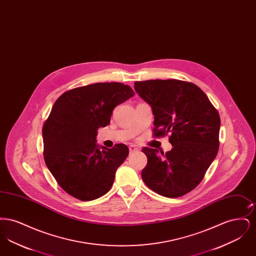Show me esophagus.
I'll use <instances>...</instances> for the list:
<instances>
[{
    "instance_id": "34e87169",
    "label": "esophagus",
    "mask_w": 256,
    "mask_h": 256,
    "mask_svg": "<svg viewBox=\"0 0 256 256\" xmlns=\"http://www.w3.org/2000/svg\"><path fill=\"white\" fill-rule=\"evenodd\" d=\"M128 148H130V152H138L139 150V148L135 146V145H130V146H128Z\"/></svg>"
}]
</instances>
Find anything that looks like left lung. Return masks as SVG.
Returning a JSON list of instances; mask_svg holds the SVG:
<instances>
[{
    "label": "left lung",
    "instance_id": "obj_1",
    "mask_svg": "<svg viewBox=\"0 0 256 256\" xmlns=\"http://www.w3.org/2000/svg\"><path fill=\"white\" fill-rule=\"evenodd\" d=\"M154 115V136L170 134L166 154L145 146L142 170L146 186L159 195L178 198L195 189L219 150L220 120L206 93L192 82L150 80L134 82Z\"/></svg>",
    "mask_w": 256,
    "mask_h": 256
}]
</instances>
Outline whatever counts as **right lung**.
Instances as JSON below:
<instances>
[{
  "label": "right lung",
  "instance_id": "add662e5",
  "mask_svg": "<svg viewBox=\"0 0 256 256\" xmlns=\"http://www.w3.org/2000/svg\"><path fill=\"white\" fill-rule=\"evenodd\" d=\"M134 96L130 86L98 82L66 91L44 122V160L61 188L87 202L106 194L128 148L96 143L98 128L110 124L115 106Z\"/></svg>",
  "mask_w": 256,
  "mask_h": 256
}]
</instances>
